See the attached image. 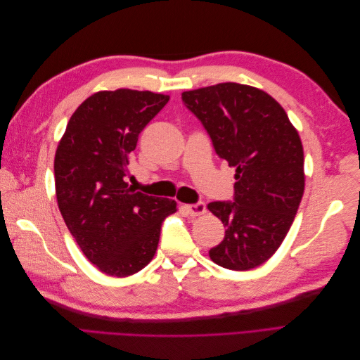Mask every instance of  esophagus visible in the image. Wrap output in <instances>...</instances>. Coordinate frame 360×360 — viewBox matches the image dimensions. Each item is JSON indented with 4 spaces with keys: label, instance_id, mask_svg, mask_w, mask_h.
<instances>
[{
    "label": "esophagus",
    "instance_id": "obj_1",
    "mask_svg": "<svg viewBox=\"0 0 360 360\" xmlns=\"http://www.w3.org/2000/svg\"><path fill=\"white\" fill-rule=\"evenodd\" d=\"M184 209L188 210V213L191 216H201L207 212L205 209V204L204 202H195V204H186L184 205Z\"/></svg>",
    "mask_w": 360,
    "mask_h": 360
}]
</instances>
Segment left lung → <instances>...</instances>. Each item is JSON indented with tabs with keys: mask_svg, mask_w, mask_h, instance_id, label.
I'll list each match as a JSON object with an SVG mask.
<instances>
[{
	"mask_svg": "<svg viewBox=\"0 0 360 360\" xmlns=\"http://www.w3.org/2000/svg\"><path fill=\"white\" fill-rule=\"evenodd\" d=\"M209 134L216 155L236 168L234 201L207 209L222 221L224 240L209 250L230 270L263 264L284 242L303 197V147L274 97L236 82L181 93Z\"/></svg>",
	"mask_w": 360,
	"mask_h": 360,
	"instance_id": "left-lung-1",
	"label": "left lung"
}]
</instances>
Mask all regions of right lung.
I'll return each instance as SVG.
<instances>
[{
	"label": "right lung",
	"mask_w": 360,
	"mask_h": 360,
	"mask_svg": "<svg viewBox=\"0 0 360 360\" xmlns=\"http://www.w3.org/2000/svg\"><path fill=\"white\" fill-rule=\"evenodd\" d=\"M169 96L120 89L85 99L53 160L58 209L84 255L103 274L129 276L155 257L160 226L177 202L126 183L129 155Z\"/></svg>",
	"instance_id": "add662e5"
}]
</instances>
